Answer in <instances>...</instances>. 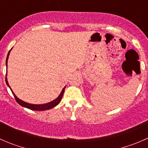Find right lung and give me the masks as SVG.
Returning <instances> with one entry per match:
<instances>
[{
  "instance_id": "1",
  "label": "right lung",
  "mask_w": 148,
  "mask_h": 148,
  "mask_svg": "<svg viewBox=\"0 0 148 148\" xmlns=\"http://www.w3.org/2000/svg\"><path fill=\"white\" fill-rule=\"evenodd\" d=\"M10 51H9V52H8V56H7V58H6V63H5V64H6V66H7V62H8V56H9ZM6 75H7V73H6ZM5 82H6L7 85H8V86L10 87L9 84H8V80H7L6 77H5ZM65 87H66V86H65ZM65 87L64 88L63 90L62 91L60 95H59V96L58 97L56 98V99H54V100L52 101V102H49V103H47V104H28V103L23 102V101L19 99L15 95V94L13 93V91H12V89H10V90H11L12 93H13V96H14L16 101L18 103V104H20L21 106H22V107H26V108L29 109V110H36V111H44V110H49V109H51V108H53V107H56V106L57 105V104L61 102L62 97H63Z\"/></svg>"
}]
</instances>
